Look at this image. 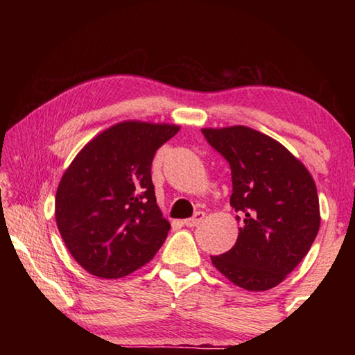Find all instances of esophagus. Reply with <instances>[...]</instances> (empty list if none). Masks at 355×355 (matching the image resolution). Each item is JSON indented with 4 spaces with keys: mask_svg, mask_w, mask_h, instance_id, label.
Segmentation results:
<instances>
[{
    "mask_svg": "<svg viewBox=\"0 0 355 355\" xmlns=\"http://www.w3.org/2000/svg\"><path fill=\"white\" fill-rule=\"evenodd\" d=\"M203 218H205V213H203V211H197L194 216H192V218L184 219V225H186V227H196V225H199L200 222L203 220Z\"/></svg>",
    "mask_w": 355,
    "mask_h": 355,
    "instance_id": "34e87169",
    "label": "esophagus"
}]
</instances>
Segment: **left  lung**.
I'll use <instances>...</instances> for the list:
<instances>
[{
    "label": "left lung",
    "instance_id": "obj_1",
    "mask_svg": "<svg viewBox=\"0 0 355 355\" xmlns=\"http://www.w3.org/2000/svg\"><path fill=\"white\" fill-rule=\"evenodd\" d=\"M202 133L230 166V205L243 225L235 245L211 261L244 290L274 288L309 254L320 230L313 178L282 144L260 131L238 125Z\"/></svg>",
    "mask_w": 355,
    "mask_h": 355
}]
</instances>
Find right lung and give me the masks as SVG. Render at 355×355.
<instances>
[{
  "label": "right lung",
  "mask_w": 355,
  "mask_h": 355,
  "mask_svg": "<svg viewBox=\"0 0 355 355\" xmlns=\"http://www.w3.org/2000/svg\"><path fill=\"white\" fill-rule=\"evenodd\" d=\"M177 125L122 122L87 144L61 178L56 222L71 257L92 275L119 279L148 263L171 224L156 205L153 156Z\"/></svg>",
  "instance_id": "1"
}]
</instances>
